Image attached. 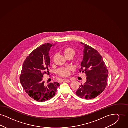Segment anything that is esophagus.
I'll return each mask as SVG.
<instances>
[{
	"label": "esophagus",
	"mask_w": 128,
	"mask_h": 128,
	"mask_svg": "<svg viewBox=\"0 0 128 128\" xmlns=\"http://www.w3.org/2000/svg\"><path fill=\"white\" fill-rule=\"evenodd\" d=\"M64 82H67V83H70V82H71V80H68V79H64Z\"/></svg>",
	"instance_id": "esophagus-1"
}]
</instances>
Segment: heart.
Listing matches in <instances>:
<instances>
[{"label":"heart","instance_id":"obj_1","mask_svg":"<svg viewBox=\"0 0 128 128\" xmlns=\"http://www.w3.org/2000/svg\"><path fill=\"white\" fill-rule=\"evenodd\" d=\"M63 54L66 58L71 56H74L75 52L72 48L67 47L63 50ZM72 69L70 68H62L58 70V74L62 77H68L71 73Z\"/></svg>","mask_w":128,"mask_h":128}]
</instances>
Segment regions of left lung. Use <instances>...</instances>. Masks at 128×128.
<instances>
[{
  "label": "left lung",
  "instance_id": "obj_1",
  "mask_svg": "<svg viewBox=\"0 0 128 128\" xmlns=\"http://www.w3.org/2000/svg\"><path fill=\"white\" fill-rule=\"evenodd\" d=\"M84 45V56L80 72H84L86 81L81 84L76 93L79 97L92 100L101 94L107 85L108 70L102 56L89 45Z\"/></svg>",
  "mask_w": 128,
  "mask_h": 128
}]
</instances>
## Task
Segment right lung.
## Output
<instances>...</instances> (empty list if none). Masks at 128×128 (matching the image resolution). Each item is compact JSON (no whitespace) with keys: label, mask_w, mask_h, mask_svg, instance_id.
Masks as SVG:
<instances>
[{"label":"right lung","mask_w":128,"mask_h":128,"mask_svg":"<svg viewBox=\"0 0 128 128\" xmlns=\"http://www.w3.org/2000/svg\"><path fill=\"white\" fill-rule=\"evenodd\" d=\"M54 45L49 43L42 45L27 56L23 64L20 83L26 93L38 102L50 100L56 95L60 86L57 82L46 84L43 80L44 75L49 73V52Z\"/></svg>","instance_id":"add662e5"}]
</instances>
